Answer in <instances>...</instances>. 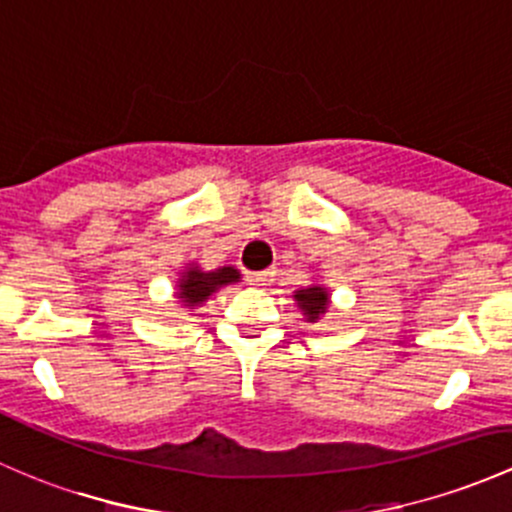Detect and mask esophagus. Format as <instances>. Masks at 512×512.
Wrapping results in <instances>:
<instances>
[{
    "mask_svg": "<svg viewBox=\"0 0 512 512\" xmlns=\"http://www.w3.org/2000/svg\"><path fill=\"white\" fill-rule=\"evenodd\" d=\"M272 280H275V272H272V270H265V272H250V275H247V282H250V285H255V287H265V285H270Z\"/></svg>",
    "mask_w": 512,
    "mask_h": 512,
    "instance_id": "34e87169",
    "label": "esophagus"
}]
</instances>
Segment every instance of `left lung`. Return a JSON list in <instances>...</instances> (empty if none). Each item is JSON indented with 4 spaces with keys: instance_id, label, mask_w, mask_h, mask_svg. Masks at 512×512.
<instances>
[{
    "instance_id": "1",
    "label": "left lung",
    "mask_w": 512,
    "mask_h": 512,
    "mask_svg": "<svg viewBox=\"0 0 512 512\" xmlns=\"http://www.w3.org/2000/svg\"><path fill=\"white\" fill-rule=\"evenodd\" d=\"M294 299H297L299 307L304 309V314H307L309 322H317V319L322 317L324 312H327V299H329V294L324 292L322 287L299 289V292L294 294Z\"/></svg>"
}]
</instances>
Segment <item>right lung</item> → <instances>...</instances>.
<instances>
[{"label": "right lung", "mask_w": 512, "mask_h": 512, "mask_svg": "<svg viewBox=\"0 0 512 512\" xmlns=\"http://www.w3.org/2000/svg\"><path fill=\"white\" fill-rule=\"evenodd\" d=\"M240 280V272L232 270V267H223L218 272H200V270H190L188 275H183L180 280V302L185 307H195V304L205 302L210 294L215 292L218 287L227 285V282H237Z\"/></svg>", "instance_id": "add662e5"}]
</instances>
